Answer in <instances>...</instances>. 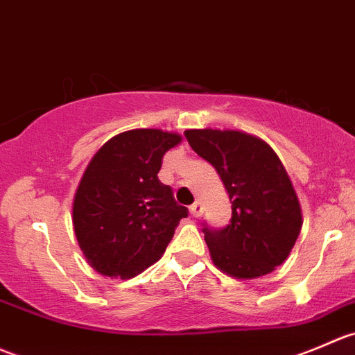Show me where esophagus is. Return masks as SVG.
I'll list each match as a JSON object with an SVG mask.
<instances>
[{
  "label": "esophagus",
  "instance_id": "34e87169",
  "mask_svg": "<svg viewBox=\"0 0 355 355\" xmlns=\"http://www.w3.org/2000/svg\"><path fill=\"white\" fill-rule=\"evenodd\" d=\"M189 214H191L193 217H198L200 214H202V203L200 202H195L191 207H189Z\"/></svg>",
  "mask_w": 355,
  "mask_h": 355
}]
</instances>
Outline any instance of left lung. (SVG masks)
<instances>
[{"instance_id": "8db88e82", "label": "left lung", "mask_w": 355, "mask_h": 355, "mask_svg": "<svg viewBox=\"0 0 355 355\" xmlns=\"http://www.w3.org/2000/svg\"><path fill=\"white\" fill-rule=\"evenodd\" d=\"M193 152L212 164L231 200L223 230L203 227L212 262L226 275L254 279L286 261L302 230L292 181L275 150L257 136L220 129H188Z\"/></svg>"}]
</instances>
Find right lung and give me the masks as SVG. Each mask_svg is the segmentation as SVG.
Returning <instances> with one entry per match:
<instances>
[{"label":"right lung","instance_id":"right-lung-1","mask_svg":"<svg viewBox=\"0 0 355 355\" xmlns=\"http://www.w3.org/2000/svg\"><path fill=\"white\" fill-rule=\"evenodd\" d=\"M178 132L132 129L108 139L91 159L72 205L76 238L91 268L128 279L155 264L173 240L186 207L159 181Z\"/></svg>","mask_w":355,"mask_h":355}]
</instances>
